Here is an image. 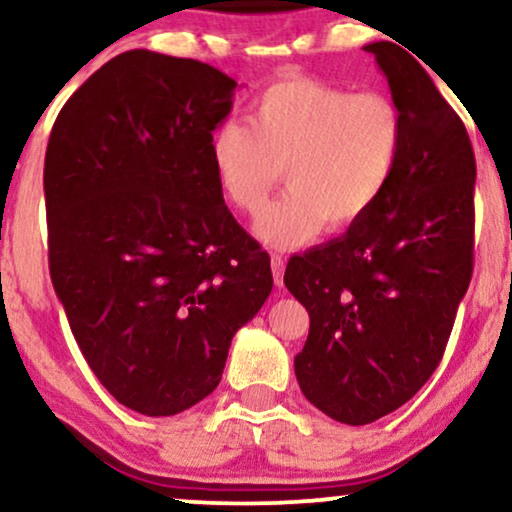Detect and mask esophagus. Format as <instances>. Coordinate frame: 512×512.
I'll return each mask as SVG.
<instances>
[{
	"mask_svg": "<svg viewBox=\"0 0 512 512\" xmlns=\"http://www.w3.org/2000/svg\"><path fill=\"white\" fill-rule=\"evenodd\" d=\"M283 271H286V260L281 255H271V274H274L276 286L283 283Z\"/></svg>",
	"mask_w": 512,
	"mask_h": 512,
	"instance_id": "1",
	"label": "esophagus"
}]
</instances>
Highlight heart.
<instances>
[{"label":"heart","mask_w":512,"mask_h":512,"mask_svg":"<svg viewBox=\"0 0 512 512\" xmlns=\"http://www.w3.org/2000/svg\"><path fill=\"white\" fill-rule=\"evenodd\" d=\"M404 151V118L385 94H354L314 77L269 84L250 125L226 120L210 158L226 200L257 215L286 167L288 191L264 212L257 234L274 248L347 231L383 198Z\"/></svg>","instance_id":"1"}]
</instances>
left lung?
<instances>
[{"label": "left lung", "instance_id": "8db88e82", "mask_svg": "<svg viewBox=\"0 0 512 512\" xmlns=\"http://www.w3.org/2000/svg\"><path fill=\"white\" fill-rule=\"evenodd\" d=\"M404 118L397 172L373 210L290 257L283 283L309 312L295 375L316 409L368 425L404 406L444 357L472 278L475 153L425 68L392 42L366 44Z\"/></svg>", "mask_w": 512, "mask_h": 512}]
</instances>
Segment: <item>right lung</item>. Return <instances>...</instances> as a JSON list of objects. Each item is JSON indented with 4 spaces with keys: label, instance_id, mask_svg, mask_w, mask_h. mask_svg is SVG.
<instances>
[{
    "label": "right lung",
    "instance_id": "obj_1",
    "mask_svg": "<svg viewBox=\"0 0 512 512\" xmlns=\"http://www.w3.org/2000/svg\"><path fill=\"white\" fill-rule=\"evenodd\" d=\"M234 89L208 63L134 49L96 70L51 127V283L99 383L144 416L208 397L274 286L210 158Z\"/></svg>",
    "mask_w": 512,
    "mask_h": 512
}]
</instances>
